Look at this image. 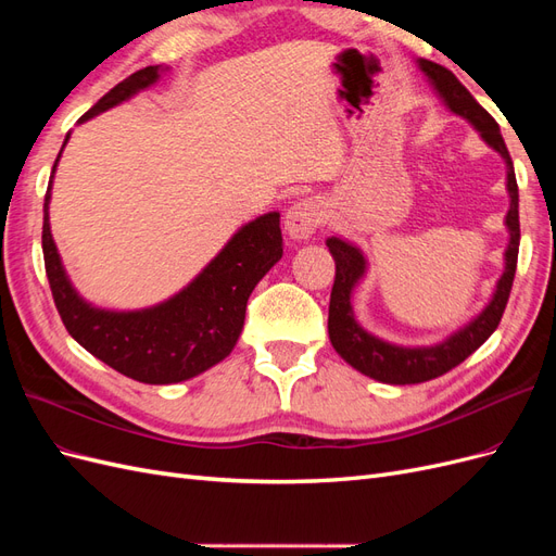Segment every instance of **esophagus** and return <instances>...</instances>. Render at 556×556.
Wrapping results in <instances>:
<instances>
[{"label": "esophagus", "mask_w": 556, "mask_h": 556, "mask_svg": "<svg viewBox=\"0 0 556 556\" xmlns=\"http://www.w3.org/2000/svg\"><path fill=\"white\" fill-rule=\"evenodd\" d=\"M319 223H323V204L313 197L294 201L288 213H285V231L294 241L311 239Z\"/></svg>", "instance_id": "1"}]
</instances>
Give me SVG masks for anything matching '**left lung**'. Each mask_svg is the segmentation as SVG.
I'll return each mask as SVG.
<instances>
[{"label":"left lung","mask_w":556,"mask_h":556,"mask_svg":"<svg viewBox=\"0 0 556 556\" xmlns=\"http://www.w3.org/2000/svg\"><path fill=\"white\" fill-rule=\"evenodd\" d=\"M419 72H422L433 88L435 97L441 99L445 109L473 127L480 139L490 146L506 162V190L510 206L506 213V229H508V245L503 252V274L496 280V288L486 301L484 308L468 319L466 325L457 327L447 333L443 341L431 345H401L384 341L380 336L371 333L359 325L355 317V306H352V294L357 285L368 274V260L364 250L348 239L329 237L327 248L336 262V278L331 288L329 301V341L333 350L355 368V371L374 378L387 384H415L427 382L447 374L450 368L462 364L468 355L490 339L494 329L501 323V315L506 311L508 296L513 290V278L517 268V252H519V192L513 160L506 148V141L501 137V129L494 117L486 113L462 83L457 80L445 66L417 60Z\"/></svg>","instance_id":"obj_1"}]
</instances>
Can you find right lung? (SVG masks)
Returning <instances> with one entry per match:
<instances>
[{
    "label": "right lung",
    "mask_w": 556,
    "mask_h": 556,
    "mask_svg": "<svg viewBox=\"0 0 556 556\" xmlns=\"http://www.w3.org/2000/svg\"><path fill=\"white\" fill-rule=\"evenodd\" d=\"M164 72L160 64L146 66L117 83L78 125L155 86ZM70 137L72 131L64 137L62 150ZM62 150L48 180L41 241L50 290L72 339L117 374L146 384L190 380L229 357L243 331L248 296L282 257L280 213H264L233 231L225 248L182 290L160 304L137 311L99 308L74 288L50 231V190Z\"/></svg>",
    "instance_id": "1"
}]
</instances>
